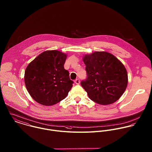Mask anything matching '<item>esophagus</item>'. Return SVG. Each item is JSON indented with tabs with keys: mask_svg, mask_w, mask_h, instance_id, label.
<instances>
[{
	"mask_svg": "<svg viewBox=\"0 0 152 152\" xmlns=\"http://www.w3.org/2000/svg\"><path fill=\"white\" fill-rule=\"evenodd\" d=\"M75 83L76 85H79V84H80V80H79V79H76L75 80Z\"/></svg>",
	"mask_w": 152,
	"mask_h": 152,
	"instance_id": "obj_1",
	"label": "esophagus"
}]
</instances>
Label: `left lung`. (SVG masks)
Returning a JSON list of instances; mask_svg holds the SVG:
<instances>
[{
  "instance_id": "8db88e82",
  "label": "left lung",
  "mask_w": 152,
  "mask_h": 152,
  "mask_svg": "<svg viewBox=\"0 0 152 152\" xmlns=\"http://www.w3.org/2000/svg\"><path fill=\"white\" fill-rule=\"evenodd\" d=\"M87 79L81 85L93 102L103 105L116 102L125 91L127 83V70L121 61L106 52L85 55Z\"/></svg>"
}]
</instances>
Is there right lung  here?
Instances as JSON below:
<instances>
[{
    "instance_id": "add662e5",
    "label": "right lung",
    "mask_w": 152,
    "mask_h": 152,
    "mask_svg": "<svg viewBox=\"0 0 152 152\" xmlns=\"http://www.w3.org/2000/svg\"><path fill=\"white\" fill-rule=\"evenodd\" d=\"M67 55L56 50L40 53L27 66L25 83L31 97L44 106H52L67 96L73 86L64 69Z\"/></svg>"
}]
</instances>
